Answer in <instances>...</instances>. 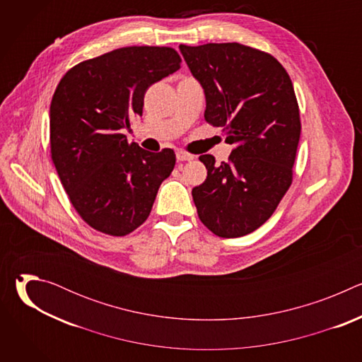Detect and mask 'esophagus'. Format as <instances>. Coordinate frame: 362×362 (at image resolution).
<instances>
[{
    "label": "esophagus",
    "instance_id": "1",
    "mask_svg": "<svg viewBox=\"0 0 362 362\" xmlns=\"http://www.w3.org/2000/svg\"><path fill=\"white\" fill-rule=\"evenodd\" d=\"M176 159L180 160V162H190V160L194 159V156H193V154L185 151V150H177L176 151Z\"/></svg>",
    "mask_w": 362,
    "mask_h": 362
}]
</instances>
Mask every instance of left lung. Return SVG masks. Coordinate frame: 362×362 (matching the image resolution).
Instances as JSON below:
<instances>
[{
    "mask_svg": "<svg viewBox=\"0 0 362 362\" xmlns=\"http://www.w3.org/2000/svg\"><path fill=\"white\" fill-rule=\"evenodd\" d=\"M179 48L204 91V120L223 127L233 144L229 162L199 158L208 169L192 190L199 219L221 238L247 235L272 216L292 183L300 136L292 81L275 57L239 42Z\"/></svg>",
    "mask_w": 362,
    "mask_h": 362,
    "instance_id": "8db88e82",
    "label": "left lung"
}]
</instances>
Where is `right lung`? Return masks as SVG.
<instances>
[{
    "label": "right lung",
    "mask_w": 362,
    "mask_h": 362,
    "mask_svg": "<svg viewBox=\"0 0 362 362\" xmlns=\"http://www.w3.org/2000/svg\"><path fill=\"white\" fill-rule=\"evenodd\" d=\"M180 62L170 47H123L74 66L54 91L51 159L74 209L98 232L137 229L175 168L172 148L143 150L123 132L141 116L146 90Z\"/></svg>",
    "instance_id": "1"
}]
</instances>
